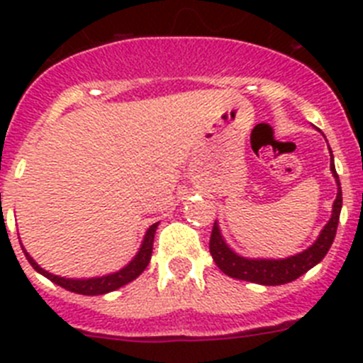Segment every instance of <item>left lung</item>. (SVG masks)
Instances as JSON below:
<instances>
[{
  "label": "left lung",
  "mask_w": 363,
  "mask_h": 363,
  "mask_svg": "<svg viewBox=\"0 0 363 363\" xmlns=\"http://www.w3.org/2000/svg\"><path fill=\"white\" fill-rule=\"evenodd\" d=\"M331 172L335 176L336 185H338V192H336V200L333 203L331 218L325 223V227L320 230L318 238L314 240L313 245L307 247L306 251L289 256V258H245V256H240L238 252H234L227 245V242L221 236L218 221H214L213 234H211L209 242V251L213 255L214 264L220 267V271L225 272L227 277L236 278V280L252 281V284L259 285H284L296 280L301 274H306L309 269H313L314 265L320 264L325 258L327 251L331 249L333 242H335L336 227H338L340 221V211H342V187H340V179L338 174H336L335 162H333V150Z\"/></svg>",
  "instance_id": "left-lung-1"
}]
</instances>
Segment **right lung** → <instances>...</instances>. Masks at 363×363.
<instances>
[{"label": "right lung", "mask_w": 363, "mask_h": 363, "mask_svg": "<svg viewBox=\"0 0 363 363\" xmlns=\"http://www.w3.org/2000/svg\"><path fill=\"white\" fill-rule=\"evenodd\" d=\"M158 229V223H152V225L147 229L145 236H143V242L140 245V251L136 252L129 264L125 265L123 269L116 272H111V274H105V277H94V278H65V277H56L52 272L45 271L43 267L36 264V259L32 258L27 251L23 249L25 256H27L28 264L34 267V271H38L40 274H43L45 278H49L50 281H54L56 285L63 287V289L70 291V293L76 294H85V296H98V294H107L111 291H116L123 285H127L129 281L136 280L140 274L147 269L150 262V255H152V243H154V234Z\"/></svg>", "instance_id": "obj_1"}]
</instances>
